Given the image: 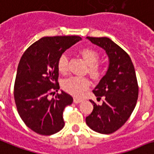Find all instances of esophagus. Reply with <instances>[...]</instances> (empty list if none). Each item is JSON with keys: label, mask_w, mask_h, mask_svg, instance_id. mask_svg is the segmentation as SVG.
Listing matches in <instances>:
<instances>
[{"label": "esophagus", "mask_w": 154, "mask_h": 154, "mask_svg": "<svg viewBox=\"0 0 154 154\" xmlns=\"http://www.w3.org/2000/svg\"><path fill=\"white\" fill-rule=\"evenodd\" d=\"M83 101V98H77V97L74 98V103H82Z\"/></svg>", "instance_id": "esophagus-1"}]
</instances>
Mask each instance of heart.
I'll use <instances>...</instances> for the list:
<instances>
[{"label":"heart","instance_id":"1","mask_svg":"<svg viewBox=\"0 0 154 154\" xmlns=\"http://www.w3.org/2000/svg\"><path fill=\"white\" fill-rule=\"evenodd\" d=\"M87 64L89 65V72L94 78H98L103 74L102 67L98 64L99 55L95 50L92 48H83L80 51ZM57 68L60 73L64 75L68 71V58L66 55H62L59 58L57 62ZM90 80L85 77L73 76L65 79L63 82L62 87L65 91L74 96H80L83 92L89 87Z\"/></svg>","mask_w":154,"mask_h":154}]
</instances>
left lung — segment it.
Here are the masks:
<instances>
[{
  "label": "left lung",
  "instance_id": "1",
  "mask_svg": "<svg viewBox=\"0 0 154 154\" xmlns=\"http://www.w3.org/2000/svg\"><path fill=\"white\" fill-rule=\"evenodd\" d=\"M106 51L109 58L106 73L93 91L103 104L94 101L87 125L95 132L109 134L126 123L134 110L138 97V85L132 60L126 51L107 37H87Z\"/></svg>",
  "mask_w": 154,
  "mask_h": 154
}]
</instances>
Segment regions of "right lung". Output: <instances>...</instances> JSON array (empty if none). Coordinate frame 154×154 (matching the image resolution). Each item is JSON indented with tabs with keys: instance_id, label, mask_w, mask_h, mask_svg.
<instances>
[{
	"instance_id": "right-lung-1",
	"label": "right lung",
	"mask_w": 154,
	"mask_h": 154,
	"mask_svg": "<svg viewBox=\"0 0 154 154\" xmlns=\"http://www.w3.org/2000/svg\"><path fill=\"white\" fill-rule=\"evenodd\" d=\"M81 40L78 35L47 36L31 45L17 67L14 99L17 111L25 125L41 135H51L64 126L63 112L73 98L60 90L57 62L67 49Z\"/></svg>"
}]
</instances>
